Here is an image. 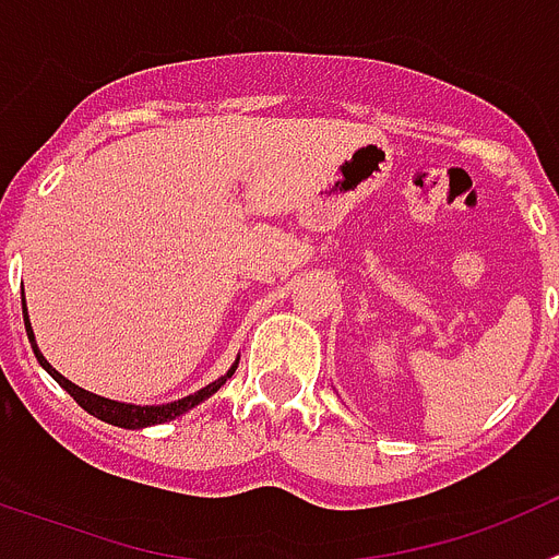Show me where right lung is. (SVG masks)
<instances>
[{
  "label": "right lung",
  "mask_w": 559,
  "mask_h": 559,
  "mask_svg": "<svg viewBox=\"0 0 559 559\" xmlns=\"http://www.w3.org/2000/svg\"><path fill=\"white\" fill-rule=\"evenodd\" d=\"M22 310H24V330H27V338H29V347H33V353H36L38 364H41L44 369H47L49 374H52V380H56L58 386L63 389V392H69V397L75 400L78 406L83 408V412H88L92 417L103 419V423H108V426H117V428H128V431H136V428H147V426H162V423H170V419L181 417V414H187L190 408H195L199 403H204V400H210L212 394L218 392L221 386H224L226 380L235 374L237 369V360L229 367V372L221 374L218 380H212L210 386L199 389L195 394H187V397L181 400H173V403H162V406H133V403H120V400H108V397H100V394H92L86 392V389L75 386L72 380L63 378L61 372H58L52 364H49L47 358L41 355V349H38L36 344V333H33V328H29V316H27V305H24V288H22Z\"/></svg>",
  "instance_id": "right-lung-1"
}]
</instances>
